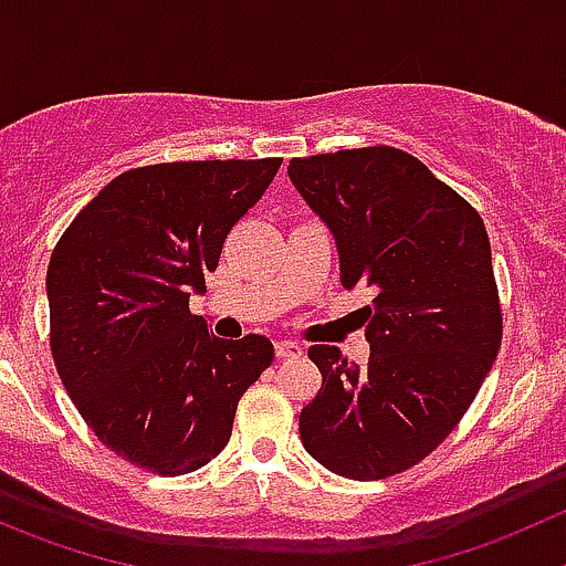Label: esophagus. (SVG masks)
I'll use <instances>...</instances> for the list:
<instances>
[{"label": "esophagus", "mask_w": 566, "mask_h": 566, "mask_svg": "<svg viewBox=\"0 0 566 566\" xmlns=\"http://www.w3.org/2000/svg\"><path fill=\"white\" fill-rule=\"evenodd\" d=\"M274 353H277L280 358H297V355H303V347H300L297 342H289V338H280V342L274 344Z\"/></svg>", "instance_id": "34e87169"}]
</instances>
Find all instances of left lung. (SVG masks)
Wrapping results in <instances>:
<instances>
[{
    "label": "left lung",
    "instance_id": "obj_1",
    "mask_svg": "<svg viewBox=\"0 0 566 566\" xmlns=\"http://www.w3.org/2000/svg\"><path fill=\"white\" fill-rule=\"evenodd\" d=\"M289 177L336 239L342 286L375 289L367 367L331 344L308 349L322 389L300 411V439L353 481L411 470L461 422L497 358L503 314L483 219L395 147L292 158Z\"/></svg>",
    "mask_w": 566,
    "mask_h": 566
}]
</instances>
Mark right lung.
Wrapping results in <instances>:
<instances>
[{"mask_svg":"<svg viewBox=\"0 0 566 566\" xmlns=\"http://www.w3.org/2000/svg\"><path fill=\"white\" fill-rule=\"evenodd\" d=\"M280 158L180 160L118 175L74 217L46 272L57 375L96 439L158 475L230 441L241 395L272 364L266 336L224 342L188 311Z\"/></svg>","mask_w":566,"mask_h":566,"instance_id":"add662e5","label":"right lung"}]
</instances>
